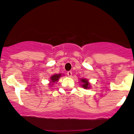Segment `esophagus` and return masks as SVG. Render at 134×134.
Listing matches in <instances>:
<instances>
[{
  "label": "esophagus",
  "mask_w": 134,
  "mask_h": 134,
  "mask_svg": "<svg viewBox=\"0 0 134 134\" xmlns=\"http://www.w3.org/2000/svg\"><path fill=\"white\" fill-rule=\"evenodd\" d=\"M72 73L71 71L67 72V75H68L69 77H71L72 76Z\"/></svg>",
  "instance_id": "obj_1"
}]
</instances>
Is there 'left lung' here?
I'll return each mask as SVG.
<instances>
[{"instance_id": "8db88e82", "label": "left lung", "mask_w": 134, "mask_h": 134, "mask_svg": "<svg viewBox=\"0 0 134 134\" xmlns=\"http://www.w3.org/2000/svg\"><path fill=\"white\" fill-rule=\"evenodd\" d=\"M81 81V85L85 89H89L91 88V83H89L88 80L85 78H81L80 79Z\"/></svg>"}]
</instances>
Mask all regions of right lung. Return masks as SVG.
<instances>
[{
  "mask_svg": "<svg viewBox=\"0 0 134 134\" xmlns=\"http://www.w3.org/2000/svg\"><path fill=\"white\" fill-rule=\"evenodd\" d=\"M62 76H63V75H62L61 73H60V74H53V76H51L50 80H49V86L53 85V83H54L57 82L58 80L59 79H60V78Z\"/></svg>",
  "mask_w": 134,
  "mask_h": 134,
  "instance_id": "add662e5",
  "label": "right lung"
}]
</instances>
